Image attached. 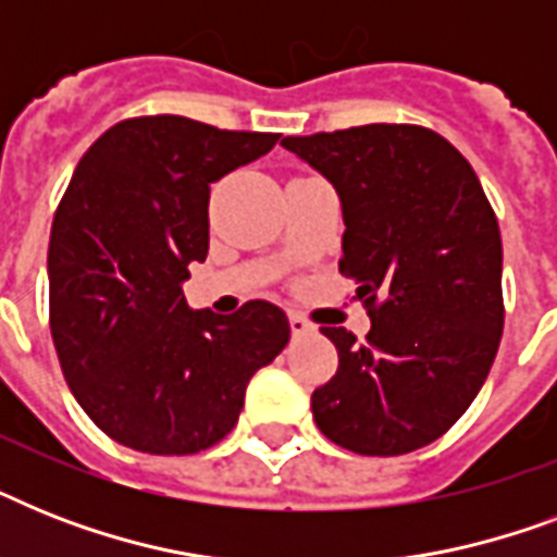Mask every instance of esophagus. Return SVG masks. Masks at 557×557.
I'll return each instance as SVG.
<instances>
[{"instance_id":"esophagus-1","label":"esophagus","mask_w":557,"mask_h":557,"mask_svg":"<svg viewBox=\"0 0 557 557\" xmlns=\"http://www.w3.org/2000/svg\"><path fill=\"white\" fill-rule=\"evenodd\" d=\"M288 326H292V335H295V338H300V335H309V332L314 330L312 323L306 321L300 312H288Z\"/></svg>"}]
</instances>
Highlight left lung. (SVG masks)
Listing matches in <instances>:
<instances>
[{
	"mask_svg": "<svg viewBox=\"0 0 557 557\" xmlns=\"http://www.w3.org/2000/svg\"><path fill=\"white\" fill-rule=\"evenodd\" d=\"M283 147L330 178L344 210L338 269L370 314L367 341L323 326L338 370L312 393L335 445L398 457L466 413L503 335L497 216L462 152L413 124L288 135Z\"/></svg>",
	"mask_w": 557,
	"mask_h": 557,
	"instance_id": "obj_1",
	"label": "left lung"
}]
</instances>
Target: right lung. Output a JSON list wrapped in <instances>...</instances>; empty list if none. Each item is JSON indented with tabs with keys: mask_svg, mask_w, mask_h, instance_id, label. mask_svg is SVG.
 <instances>
[{
	"mask_svg": "<svg viewBox=\"0 0 557 557\" xmlns=\"http://www.w3.org/2000/svg\"><path fill=\"white\" fill-rule=\"evenodd\" d=\"M277 138L129 117L65 187L48 243L51 338L77 405L126 448L185 457L225 440L251 375L288 344L269 300L213 314L182 295L187 265L208 257L210 185Z\"/></svg>",
	"mask_w": 557,
	"mask_h": 557,
	"instance_id": "add662e5",
	"label": "right lung"
}]
</instances>
